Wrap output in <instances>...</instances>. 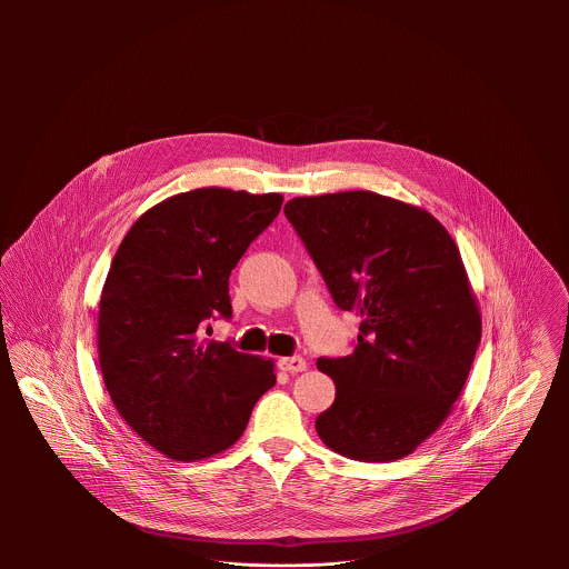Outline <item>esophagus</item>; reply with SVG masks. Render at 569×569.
<instances>
[{
  "mask_svg": "<svg viewBox=\"0 0 569 569\" xmlns=\"http://www.w3.org/2000/svg\"><path fill=\"white\" fill-rule=\"evenodd\" d=\"M278 363L284 372H305L307 370V361L298 355L296 357H282Z\"/></svg>",
  "mask_w": 569,
  "mask_h": 569,
  "instance_id": "obj_1",
  "label": "esophagus"
}]
</instances>
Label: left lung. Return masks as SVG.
<instances>
[{
  "label": "left lung",
  "instance_id": "left-lung-1",
  "mask_svg": "<svg viewBox=\"0 0 569 569\" xmlns=\"http://www.w3.org/2000/svg\"><path fill=\"white\" fill-rule=\"evenodd\" d=\"M284 214L335 305L361 318L352 355L318 359L337 395L316 429L350 460H401L451 413L482 337L458 244L427 210L368 190L296 197Z\"/></svg>",
  "mask_w": 569,
  "mask_h": 569
}]
</instances>
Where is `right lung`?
Wrapping results in <instances>:
<instances>
[{
  "label": "right lung",
  "instance_id": "1",
  "mask_svg": "<svg viewBox=\"0 0 569 569\" xmlns=\"http://www.w3.org/2000/svg\"><path fill=\"white\" fill-rule=\"evenodd\" d=\"M282 194L197 188L147 210L118 247L98 311V359L127 425L166 458L194 462L230 449L273 361L203 326L230 318V273L278 217Z\"/></svg>",
  "mask_w": 569,
  "mask_h": 569
}]
</instances>
